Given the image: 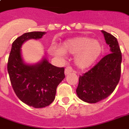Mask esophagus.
Instances as JSON below:
<instances>
[{
    "label": "esophagus",
    "mask_w": 129,
    "mask_h": 129,
    "mask_svg": "<svg viewBox=\"0 0 129 129\" xmlns=\"http://www.w3.org/2000/svg\"><path fill=\"white\" fill-rule=\"evenodd\" d=\"M72 72V68L70 66L67 67L65 69V75L69 74Z\"/></svg>",
    "instance_id": "esophagus-1"
}]
</instances>
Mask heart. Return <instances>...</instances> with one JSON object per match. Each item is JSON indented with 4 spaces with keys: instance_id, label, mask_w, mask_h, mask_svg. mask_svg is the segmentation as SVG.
I'll list each match as a JSON object with an SVG mask.
<instances>
[{
    "instance_id": "obj_1",
    "label": "heart",
    "mask_w": 129,
    "mask_h": 129,
    "mask_svg": "<svg viewBox=\"0 0 129 129\" xmlns=\"http://www.w3.org/2000/svg\"><path fill=\"white\" fill-rule=\"evenodd\" d=\"M103 51L102 44L97 40L86 37H79L63 41L60 49H56L58 55L63 53L75 55V64L79 69L86 70L96 63Z\"/></svg>"
}]
</instances>
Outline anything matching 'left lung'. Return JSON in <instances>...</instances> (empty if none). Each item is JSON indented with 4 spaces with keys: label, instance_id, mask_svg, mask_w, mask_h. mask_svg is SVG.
<instances>
[{
    "label": "left lung",
    "instance_id": "left-lung-1",
    "mask_svg": "<svg viewBox=\"0 0 129 129\" xmlns=\"http://www.w3.org/2000/svg\"><path fill=\"white\" fill-rule=\"evenodd\" d=\"M101 31L110 47V53L80 76L76 89L78 98L88 103H96L107 98L120 80L122 54L118 41L110 33Z\"/></svg>",
    "mask_w": 129,
    "mask_h": 129
}]
</instances>
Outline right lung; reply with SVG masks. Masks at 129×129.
<instances>
[{"label": "right lung", "mask_w": 129, "mask_h": 129, "mask_svg": "<svg viewBox=\"0 0 129 129\" xmlns=\"http://www.w3.org/2000/svg\"><path fill=\"white\" fill-rule=\"evenodd\" d=\"M45 32L24 33L15 39L9 54L7 70L13 90L25 104L34 108H43L54 100L57 87L64 79V68L54 66L45 57L35 64L24 62L21 46L29 39H39Z\"/></svg>", "instance_id": "right-lung-1"}]
</instances>
